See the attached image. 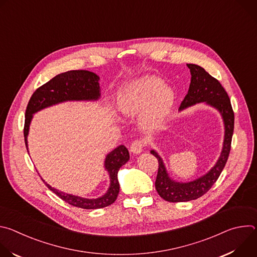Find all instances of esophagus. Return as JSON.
<instances>
[{
  "instance_id": "obj_1",
  "label": "esophagus",
  "mask_w": 257,
  "mask_h": 257,
  "mask_svg": "<svg viewBox=\"0 0 257 257\" xmlns=\"http://www.w3.org/2000/svg\"><path fill=\"white\" fill-rule=\"evenodd\" d=\"M142 150H143V143H142V141H140V140H135V141H133V142L131 143L130 151H131L133 154L138 155V154H140V153L142 152Z\"/></svg>"
}]
</instances>
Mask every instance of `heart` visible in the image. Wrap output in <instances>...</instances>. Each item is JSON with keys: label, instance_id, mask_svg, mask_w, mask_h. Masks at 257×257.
<instances>
[{"label": "heart", "instance_id": "obj_1", "mask_svg": "<svg viewBox=\"0 0 257 257\" xmlns=\"http://www.w3.org/2000/svg\"><path fill=\"white\" fill-rule=\"evenodd\" d=\"M175 103V93L165 87L156 76H143L121 87L118 92V106L126 117H140V125L145 131L161 128L170 116Z\"/></svg>", "mask_w": 257, "mask_h": 257}]
</instances>
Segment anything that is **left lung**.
<instances>
[{
  "instance_id": "obj_1",
  "label": "left lung",
  "mask_w": 257,
  "mask_h": 257,
  "mask_svg": "<svg viewBox=\"0 0 257 257\" xmlns=\"http://www.w3.org/2000/svg\"><path fill=\"white\" fill-rule=\"evenodd\" d=\"M187 67L190 69L191 82L188 93L181 102L179 109L182 111L199 102H205L216 108L224 121L225 137L221 156L215 165L205 175L185 183L171 179L162 158L156 151H151V154L159 162L156 189L159 195L169 202H184L197 199L212 187L228 161L234 132V112L225 88L202 67L195 64H187Z\"/></svg>"
}]
</instances>
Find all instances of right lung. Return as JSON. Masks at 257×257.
<instances>
[{
  "label": "right lung",
  "instance_id": "add662e5",
  "mask_svg": "<svg viewBox=\"0 0 257 257\" xmlns=\"http://www.w3.org/2000/svg\"><path fill=\"white\" fill-rule=\"evenodd\" d=\"M99 77L93 72L86 70H71L55 76L46 84L36 89L31 95L25 112L24 140L26 150L27 136L32 115L48 106L68 100H97L100 96L98 83ZM129 161V152L124 145H119L114 151L106 155L104 169L109 175V187L107 191L97 198H83L80 196L65 193L50 186L48 188L65 202L84 209H96L111 205L117 199L120 185L118 172L120 168Z\"/></svg>",
  "mask_w": 257,
  "mask_h": 257
}]
</instances>
